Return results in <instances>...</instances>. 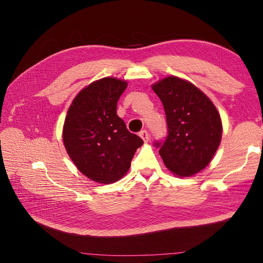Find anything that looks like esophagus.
Wrapping results in <instances>:
<instances>
[{"mask_svg": "<svg viewBox=\"0 0 263 263\" xmlns=\"http://www.w3.org/2000/svg\"><path fill=\"white\" fill-rule=\"evenodd\" d=\"M139 136H140L142 139H144L145 142H147V141L149 140V134H148V132H147L146 129L141 130V132L139 133Z\"/></svg>", "mask_w": 263, "mask_h": 263, "instance_id": "esophagus-1", "label": "esophagus"}]
</instances>
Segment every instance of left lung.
Listing matches in <instances>:
<instances>
[{
	"label": "left lung",
	"mask_w": 263,
	"mask_h": 263,
	"mask_svg": "<svg viewBox=\"0 0 263 263\" xmlns=\"http://www.w3.org/2000/svg\"><path fill=\"white\" fill-rule=\"evenodd\" d=\"M161 100L168 136L155 141L171 172L190 177L208 165L220 144L221 121L216 107L195 85L168 77L153 85Z\"/></svg>",
	"instance_id": "8db88e82"
}]
</instances>
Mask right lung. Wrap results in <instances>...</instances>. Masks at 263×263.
<instances>
[{
	"mask_svg": "<svg viewBox=\"0 0 263 263\" xmlns=\"http://www.w3.org/2000/svg\"><path fill=\"white\" fill-rule=\"evenodd\" d=\"M126 87L115 78L91 83L73 100L63 126V144L71 160L84 176L103 184L121 179L144 144L116 113Z\"/></svg>",
	"mask_w": 263,
	"mask_h": 263,
	"instance_id": "add662e5",
	"label": "right lung"
}]
</instances>
